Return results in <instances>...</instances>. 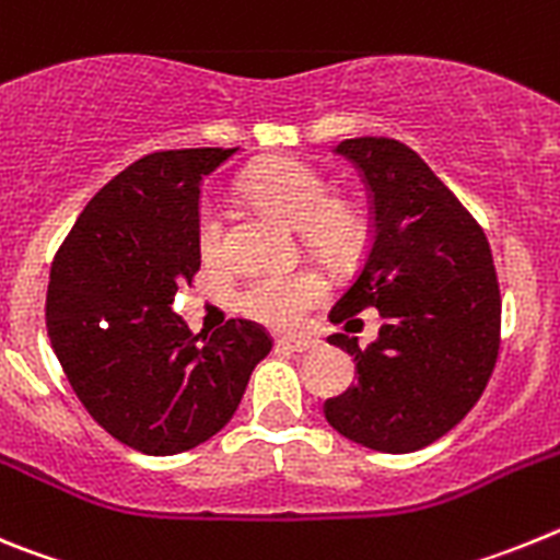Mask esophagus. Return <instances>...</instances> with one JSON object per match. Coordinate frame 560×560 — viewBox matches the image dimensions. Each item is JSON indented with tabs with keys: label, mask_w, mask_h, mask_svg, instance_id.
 Returning <instances> with one entry per match:
<instances>
[{
	"label": "esophagus",
	"mask_w": 560,
	"mask_h": 560,
	"mask_svg": "<svg viewBox=\"0 0 560 560\" xmlns=\"http://www.w3.org/2000/svg\"><path fill=\"white\" fill-rule=\"evenodd\" d=\"M277 345L294 350V353H314V350L323 348V341L314 339V336H283V339H277Z\"/></svg>",
	"instance_id": "obj_1"
}]
</instances>
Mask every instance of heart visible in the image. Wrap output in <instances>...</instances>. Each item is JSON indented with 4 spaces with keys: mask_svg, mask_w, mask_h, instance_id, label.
<instances>
[{
    "mask_svg": "<svg viewBox=\"0 0 560 560\" xmlns=\"http://www.w3.org/2000/svg\"><path fill=\"white\" fill-rule=\"evenodd\" d=\"M241 190L255 205L277 212L291 226L303 230L305 244L328 264H341L359 249L364 219L348 201L330 199V185L323 173L296 160H266L249 167ZM196 246L205 264H221L226 257L224 212L205 199L196 212ZM325 280L314 271L249 277L237 291V308L271 328H294L303 316L323 303Z\"/></svg>",
    "mask_w": 560,
    "mask_h": 560,
    "instance_id": "1",
    "label": "heart"
}]
</instances>
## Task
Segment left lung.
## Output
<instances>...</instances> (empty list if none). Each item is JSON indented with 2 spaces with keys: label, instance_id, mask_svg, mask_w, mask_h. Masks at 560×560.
Wrapping results in <instances>:
<instances>
[{
  "label": "left lung",
  "instance_id": "obj_1",
  "mask_svg": "<svg viewBox=\"0 0 560 560\" xmlns=\"http://www.w3.org/2000/svg\"><path fill=\"white\" fill-rule=\"evenodd\" d=\"M361 171L373 230L353 285L330 308L348 328L378 308V339L345 334L359 384L325 400V418L353 443L387 454L429 446L468 415L499 353L497 269L482 226L418 153L387 137L334 148Z\"/></svg>",
  "mask_w": 560,
  "mask_h": 560
}]
</instances>
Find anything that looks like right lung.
Listing matches in <instances>:
<instances>
[{
  "instance_id": "add662e5",
  "label": "right lung",
  "mask_w": 560,
  "mask_h": 560,
  "mask_svg": "<svg viewBox=\"0 0 560 560\" xmlns=\"http://www.w3.org/2000/svg\"><path fill=\"white\" fill-rule=\"evenodd\" d=\"M237 148L148 153L83 207L49 269L47 334L86 412L126 446L167 457L230 423L271 339L230 319L210 339L173 311L199 271L201 182Z\"/></svg>"
}]
</instances>
